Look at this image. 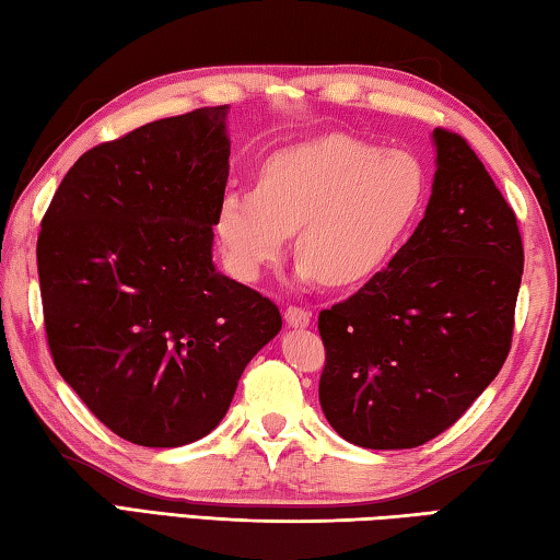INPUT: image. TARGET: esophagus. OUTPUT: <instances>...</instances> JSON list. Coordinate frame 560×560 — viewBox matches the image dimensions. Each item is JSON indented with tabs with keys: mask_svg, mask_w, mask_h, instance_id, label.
Here are the masks:
<instances>
[{
	"mask_svg": "<svg viewBox=\"0 0 560 560\" xmlns=\"http://www.w3.org/2000/svg\"><path fill=\"white\" fill-rule=\"evenodd\" d=\"M285 322H288V327L305 329V327H310V312H305L302 307H288Z\"/></svg>",
	"mask_w": 560,
	"mask_h": 560,
	"instance_id": "1",
	"label": "esophagus"
}]
</instances>
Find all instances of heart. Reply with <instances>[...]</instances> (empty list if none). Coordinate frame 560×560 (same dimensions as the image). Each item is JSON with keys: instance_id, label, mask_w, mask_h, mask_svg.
Listing matches in <instances>:
<instances>
[{"instance_id": "b5f03b06", "label": "heart", "mask_w": 560, "mask_h": 560, "mask_svg": "<svg viewBox=\"0 0 560 560\" xmlns=\"http://www.w3.org/2000/svg\"><path fill=\"white\" fill-rule=\"evenodd\" d=\"M428 196L418 156L325 135L270 156L258 189L231 186L215 231L235 278L255 282L298 231L300 282L351 288L384 268Z\"/></svg>"}]
</instances>
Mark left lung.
Returning <instances> with one entry per match:
<instances>
[{"mask_svg":"<svg viewBox=\"0 0 560 560\" xmlns=\"http://www.w3.org/2000/svg\"><path fill=\"white\" fill-rule=\"evenodd\" d=\"M423 221L388 268L319 312V404L359 447L443 433L504 366L524 272L516 215L463 137L433 130Z\"/></svg>","mask_w":560,"mask_h":560,"instance_id":"1","label":"left lung"}]
</instances>
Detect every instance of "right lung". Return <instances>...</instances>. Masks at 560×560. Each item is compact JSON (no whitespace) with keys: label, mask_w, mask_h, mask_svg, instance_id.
Here are the masks:
<instances>
[{"label":"right lung","mask_w":560,"mask_h":560,"mask_svg":"<svg viewBox=\"0 0 560 560\" xmlns=\"http://www.w3.org/2000/svg\"><path fill=\"white\" fill-rule=\"evenodd\" d=\"M229 105L137 127L78 160L36 243L58 374L115 435L182 447L229 410L280 310L213 262Z\"/></svg>","instance_id":"right-lung-1"}]
</instances>
